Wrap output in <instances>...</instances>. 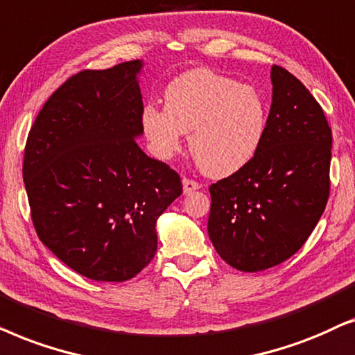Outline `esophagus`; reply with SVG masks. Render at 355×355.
Listing matches in <instances>:
<instances>
[{"instance_id":"esophagus-1","label":"esophagus","mask_w":355,"mask_h":355,"mask_svg":"<svg viewBox=\"0 0 355 355\" xmlns=\"http://www.w3.org/2000/svg\"><path fill=\"white\" fill-rule=\"evenodd\" d=\"M201 188V185L200 183H198L196 180H193V178H183V191L187 193H193V191H196V190H200Z\"/></svg>"}]
</instances>
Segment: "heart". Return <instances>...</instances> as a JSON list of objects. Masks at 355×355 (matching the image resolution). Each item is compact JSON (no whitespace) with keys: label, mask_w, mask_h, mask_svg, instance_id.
I'll return each mask as SVG.
<instances>
[{"label":"heart","mask_w":355,"mask_h":355,"mask_svg":"<svg viewBox=\"0 0 355 355\" xmlns=\"http://www.w3.org/2000/svg\"><path fill=\"white\" fill-rule=\"evenodd\" d=\"M266 125L261 92L211 69L180 74L165 89L164 110L146 105L141 113V128L157 157H173L187 133L193 159L211 177L242 170L258 153Z\"/></svg>","instance_id":"1"}]
</instances>
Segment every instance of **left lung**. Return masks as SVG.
<instances>
[{
    "instance_id": "8db88e82",
    "label": "left lung",
    "mask_w": 355,
    "mask_h": 355,
    "mask_svg": "<svg viewBox=\"0 0 355 355\" xmlns=\"http://www.w3.org/2000/svg\"><path fill=\"white\" fill-rule=\"evenodd\" d=\"M266 133L242 170L212 183L207 232L227 264L245 272L295 254L329 198L333 135L323 108L294 74L274 64Z\"/></svg>"
}]
</instances>
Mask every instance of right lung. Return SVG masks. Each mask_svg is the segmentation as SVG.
<instances>
[{
	"label": "right lung",
	"mask_w": 355,
	"mask_h": 355,
	"mask_svg": "<svg viewBox=\"0 0 355 355\" xmlns=\"http://www.w3.org/2000/svg\"><path fill=\"white\" fill-rule=\"evenodd\" d=\"M141 61L71 76L27 136L22 177L40 242L94 281L123 282L150 263L155 222L182 195L180 175L136 143Z\"/></svg>",
	"instance_id": "1"
}]
</instances>
